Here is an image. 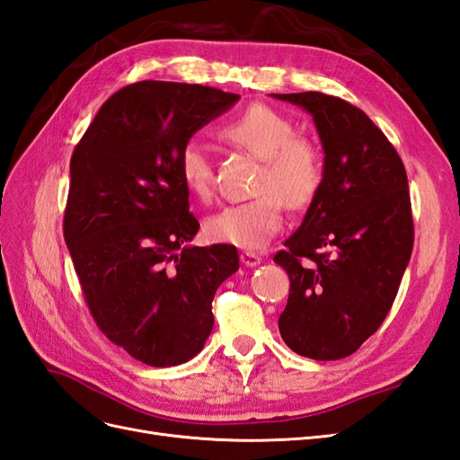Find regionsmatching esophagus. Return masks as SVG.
Masks as SVG:
<instances>
[{
	"instance_id": "esophagus-1",
	"label": "esophagus",
	"mask_w": 460,
	"mask_h": 460,
	"mask_svg": "<svg viewBox=\"0 0 460 460\" xmlns=\"http://www.w3.org/2000/svg\"><path fill=\"white\" fill-rule=\"evenodd\" d=\"M240 259H242V262L245 264V267H257V264L262 261L261 255H257L255 252H242Z\"/></svg>"
}]
</instances>
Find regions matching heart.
<instances>
[{"label":"heart","mask_w":460,"mask_h":460,"mask_svg":"<svg viewBox=\"0 0 460 460\" xmlns=\"http://www.w3.org/2000/svg\"><path fill=\"white\" fill-rule=\"evenodd\" d=\"M220 136L262 159L257 198L228 205L205 222L208 238L218 243L257 252L282 228V203L305 208L323 186L324 161L318 146L296 134V124L276 109L253 103L220 128ZM178 174L191 198L213 196V163L198 140H190L178 157Z\"/></svg>","instance_id":"heart-1"}]
</instances>
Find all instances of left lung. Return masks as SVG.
I'll use <instances>...</instances> for the list:
<instances>
[{
	"label": "left lung",
	"instance_id": "left-lung-1",
	"mask_svg": "<svg viewBox=\"0 0 460 460\" xmlns=\"http://www.w3.org/2000/svg\"><path fill=\"white\" fill-rule=\"evenodd\" d=\"M272 97L309 111L324 149L323 186L274 255L289 276L278 328L301 357L343 358L382 326L412 253L405 164L384 132L341 97Z\"/></svg>",
	"mask_w": 460,
	"mask_h": 460
}]
</instances>
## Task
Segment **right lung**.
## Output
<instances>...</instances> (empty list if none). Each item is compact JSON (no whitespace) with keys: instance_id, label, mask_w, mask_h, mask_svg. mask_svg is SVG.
I'll list each match as a JSON object with an SVG mask.
<instances>
[{"instance_id":"right-lung-1","label":"right lung","mask_w":460,"mask_h":460,"mask_svg":"<svg viewBox=\"0 0 460 460\" xmlns=\"http://www.w3.org/2000/svg\"><path fill=\"white\" fill-rule=\"evenodd\" d=\"M240 100L182 82L142 80L97 111L71 157L63 234L95 324L149 367L196 357L213 297L240 269L234 245H186L199 230L178 157Z\"/></svg>"}]
</instances>
